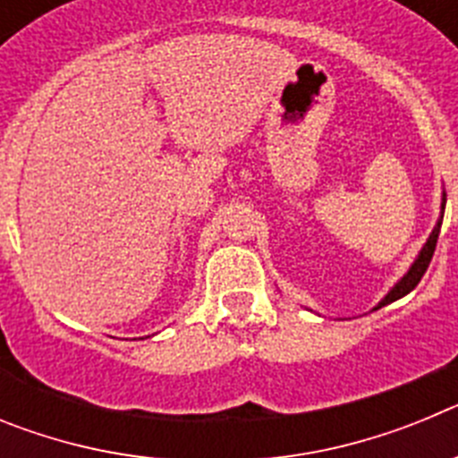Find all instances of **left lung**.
<instances>
[{
  "mask_svg": "<svg viewBox=\"0 0 458 458\" xmlns=\"http://www.w3.org/2000/svg\"><path fill=\"white\" fill-rule=\"evenodd\" d=\"M443 213H445V194H443V204H440V220L436 222L434 232H431V236L427 238V242H424V248L420 250L418 259L412 261V266L408 268V273L403 275L399 282H396L394 286H392L390 291H387V295L383 298V301L378 302V305L374 307V310H380L383 305H387V302H394L399 301V298H403L406 293H411L415 286L420 284V279H422V275L427 273L428 264H431V257H434V250H436V242H438V233H440V225H443Z\"/></svg>",
  "mask_w": 458,
  "mask_h": 458,
  "instance_id": "left-lung-1",
  "label": "left lung"
}]
</instances>
